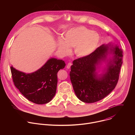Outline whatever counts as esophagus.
<instances>
[{
	"instance_id": "1",
	"label": "esophagus",
	"mask_w": 135,
	"mask_h": 135,
	"mask_svg": "<svg viewBox=\"0 0 135 135\" xmlns=\"http://www.w3.org/2000/svg\"><path fill=\"white\" fill-rule=\"evenodd\" d=\"M71 65H72V64H71V62H69V63H68V64H67V68L68 69H69V68H70V67H71Z\"/></svg>"
}]
</instances>
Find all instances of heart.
I'll use <instances>...</instances> for the list:
<instances>
[{
	"label": "heart",
	"mask_w": 135,
	"mask_h": 135,
	"mask_svg": "<svg viewBox=\"0 0 135 135\" xmlns=\"http://www.w3.org/2000/svg\"><path fill=\"white\" fill-rule=\"evenodd\" d=\"M100 40L99 34L91 31L85 27L80 26L70 28L64 34V39L57 41V47L64 54L70 53L71 47H74L75 54L79 56H85L97 47Z\"/></svg>",
	"instance_id": "heart-1"
}]
</instances>
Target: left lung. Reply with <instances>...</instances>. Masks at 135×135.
Here are the masks:
<instances>
[{
    "instance_id": "obj_1",
    "label": "left lung",
    "mask_w": 135,
    "mask_h": 135,
    "mask_svg": "<svg viewBox=\"0 0 135 135\" xmlns=\"http://www.w3.org/2000/svg\"><path fill=\"white\" fill-rule=\"evenodd\" d=\"M108 46L102 45L91 54L73 62L69 74L71 82L77 97L84 103H93L103 99L118 83L123 56L122 51L118 45L113 50L110 49L114 52V59L106 73L100 78L95 74V66L106 57Z\"/></svg>"
}]
</instances>
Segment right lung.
Listing matches in <instances>:
<instances>
[{
    "label": "right lung",
    "mask_w": 135,
    "mask_h": 135,
    "mask_svg": "<svg viewBox=\"0 0 135 135\" xmlns=\"http://www.w3.org/2000/svg\"><path fill=\"white\" fill-rule=\"evenodd\" d=\"M65 65L62 60L51 58L41 68L31 74H25L12 66L11 71L15 86L28 100L36 104H45L55 95L57 73Z\"/></svg>",
    "instance_id": "1"
}]
</instances>
